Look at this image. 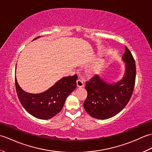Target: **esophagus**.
<instances>
[{"mask_svg": "<svg viewBox=\"0 0 152 152\" xmlns=\"http://www.w3.org/2000/svg\"><path fill=\"white\" fill-rule=\"evenodd\" d=\"M76 86L78 88H83V82L81 80H78L76 81Z\"/></svg>", "mask_w": 152, "mask_h": 152, "instance_id": "1", "label": "esophagus"}]
</instances>
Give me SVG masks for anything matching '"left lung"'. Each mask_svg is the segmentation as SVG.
I'll use <instances>...</instances> for the list:
<instances>
[{
  "instance_id": "obj_1",
  "label": "left lung",
  "mask_w": 152,
  "mask_h": 152,
  "mask_svg": "<svg viewBox=\"0 0 152 152\" xmlns=\"http://www.w3.org/2000/svg\"><path fill=\"white\" fill-rule=\"evenodd\" d=\"M122 60L125 63V72L121 80L109 83L96 74L86 83L88 96L83 107L91 117L110 118L120 112L129 101L134 88L136 64L127 47Z\"/></svg>"
}]
</instances>
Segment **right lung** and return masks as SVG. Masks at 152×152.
<instances>
[{
    "label": "right lung",
    "mask_w": 152,
    "mask_h": 152,
    "mask_svg": "<svg viewBox=\"0 0 152 152\" xmlns=\"http://www.w3.org/2000/svg\"><path fill=\"white\" fill-rule=\"evenodd\" d=\"M77 78L76 74L63 77L46 91L32 94L24 91L15 78L16 92L21 104L30 114L38 119H48L62 110L67 96L76 88Z\"/></svg>",
    "instance_id": "1"
}]
</instances>
